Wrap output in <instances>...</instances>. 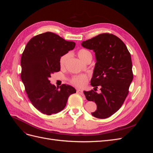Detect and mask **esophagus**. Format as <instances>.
<instances>
[{"label":"esophagus","mask_w":153,"mask_h":153,"mask_svg":"<svg viewBox=\"0 0 153 153\" xmlns=\"http://www.w3.org/2000/svg\"><path fill=\"white\" fill-rule=\"evenodd\" d=\"M76 93H78V94H84V92H83V91L82 90H80V89H78L77 91H76Z\"/></svg>","instance_id":"1"}]
</instances>
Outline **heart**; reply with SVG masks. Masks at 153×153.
I'll use <instances>...</instances> for the list:
<instances>
[{
	"mask_svg": "<svg viewBox=\"0 0 153 153\" xmlns=\"http://www.w3.org/2000/svg\"><path fill=\"white\" fill-rule=\"evenodd\" d=\"M78 56L79 57L83 62H84L85 60L89 57H92V54L90 51L87 50L86 49H81L78 51ZM69 57V54L66 53L61 57L59 60V64L60 66L61 67H64L65 66V64L68 61V58ZM87 76L85 75H77L73 77L71 79V83L77 87H84L87 82Z\"/></svg>",
	"mask_w": 153,
	"mask_h": 153,
	"instance_id": "1",
	"label": "heart"
}]
</instances>
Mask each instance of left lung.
Segmentation results:
<instances>
[{
	"label": "left lung",
	"mask_w": 153,
	"mask_h": 153,
	"mask_svg": "<svg viewBox=\"0 0 153 153\" xmlns=\"http://www.w3.org/2000/svg\"><path fill=\"white\" fill-rule=\"evenodd\" d=\"M82 46L95 53L91 85L94 89L101 87L100 94L84 91L86 99L97 105L91 114L99 119L109 117L121 107L129 92L133 76L131 55L123 41L112 34H99L82 41Z\"/></svg>",
	"instance_id": "8db88e82"
}]
</instances>
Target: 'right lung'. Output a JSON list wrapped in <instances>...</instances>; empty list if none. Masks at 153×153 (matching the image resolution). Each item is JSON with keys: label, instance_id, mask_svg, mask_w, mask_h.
Here are the masks:
<instances>
[{"label": "right lung", "instance_id": "add662e5", "mask_svg": "<svg viewBox=\"0 0 153 153\" xmlns=\"http://www.w3.org/2000/svg\"><path fill=\"white\" fill-rule=\"evenodd\" d=\"M75 47V42L50 32L37 35L27 43L21 58V78L30 102L41 113L61 112L69 96L76 92L71 85L56 87L49 80L52 73L60 71L61 57Z\"/></svg>", "mask_w": 153, "mask_h": 153}]
</instances>
